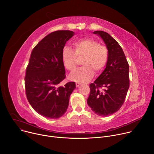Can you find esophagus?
<instances>
[{
    "instance_id": "1",
    "label": "esophagus",
    "mask_w": 154,
    "mask_h": 154,
    "mask_svg": "<svg viewBox=\"0 0 154 154\" xmlns=\"http://www.w3.org/2000/svg\"><path fill=\"white\" fill-rule=\"evenodd\" d=\"M80 83H79V82H76V88H78L79 86H80Z\"/></svg>"
}]
</instances>
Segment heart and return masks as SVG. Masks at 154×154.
<instances>
[{"mask_svg": "<svg viewBox=\"0 0 154 154\" xmlns=\"http://www.w3.org/2000/svg\"><path fill=\"white\" fill-rule=\"evenodd\" d=\"M74 51L68 46L62 51V61L65 69L73 71L76 66L78 59H82L83 67L71 73L70 79L76 82L89 81L97 74L104 70L108 60V51L105 46L99 45L92 38L80 39L73 43Z\"/></svg>", "mask_w": 154, "mask_h": 154, "instance_id": "b5f03b06", "label": "heart"}]
</instances>
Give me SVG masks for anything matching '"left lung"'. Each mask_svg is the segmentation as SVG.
Here are the masks:
<instances>
[{"instance_id":"left-lung-1","label":"left lung","mask_w":154,"mask_h":154,"mask_svg":"<svg viewBox=\"0 0 154 154\" xmlns=\"http://www.w3.org/2000/svg\"><path fill=\"white\" fill-rule=\"evenodd\" d=\"M93 33L105 42L108 60L104 71L90 84L87 102L95 114L105 117L119 111L124 103L130 86L129 65L121 46L109 33L101 30Z\"/></svg>"}]
</instances>
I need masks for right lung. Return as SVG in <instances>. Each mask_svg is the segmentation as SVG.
I'll list each match as a JSON object with an SVG mask.
<instances>
[{"instance_id":"right-lung-1","label":"right lung","mask_w":154,"mask_h":154,"mask_svg":"<svg viewBox=\"0 0 154 154\" xmlns=\"http://www.w3.org/2000/svg\"><path fill=\"white\" fill-rule=\"evenodd\" d=\"M75 33L57 30L43 38L32 51L25 76L27 98L37 112L49 119L62 116L76 88L75 82L59 84L65 78L62 51Z\"/></svg>"}]
</instances>
